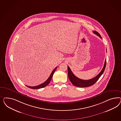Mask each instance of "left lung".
Wrapping results in <instances>:
<instances>
[{
    "instance_id": "1",
    "label": "left lung",
    "mask_w": 121,
    "mask_h": 121,
    "mask_svg": "<svg viewBox=\"0 0 121 121\" xmlns=\"http://www.w3.org/2000/svg\"><path fill=\"white\" fill-rule=\"evenodd\" d=\"M93 32L96 35L99 36L102 39L101 36L99 33L97 31H94ZM106 59L104 65L103 67V69L101 70V71L99 73L96 77L92 78L91 79L89 80H83L81 79L80 78H78V77L75 76L74 74L73 73L72 71L70 69V67L69 66H67L68 67V75L69 78L70 79V81L72 83L73 86H75L77 87H88L92 86L94 84L95 82L99 80V78L101 77V76L103 74V73L105 68L106 66Z\"/></svg>"
}]
</instances>
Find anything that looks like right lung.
<instances>
[{
  "label": "right lung",
  "instance_id": "1",
  "mask_svg": "<svg viewBox=\"0 0 121 121\" xmlns=\"http://www.w3.org/2000/svg\"><path fill=\"white\" fill-rule=\"evenodd\" d=\"M57 67H56L52 71V73H51L50 76H49V77L48 78V79L45 82H44L43 83H42L41 84L39 85L38 86H27L28 87H29L30 88H31V89H40V88H43L44 87L46 86H48V84L50 83V81L51 80V78L53 77V74L54 73V72H55V70L57 69Z\"/></svg>",
  "mask_w": 121,
  "mask_h": 121
}]
</instances>
